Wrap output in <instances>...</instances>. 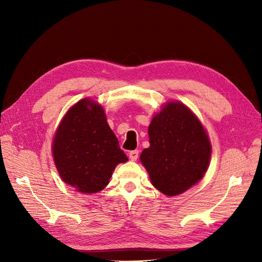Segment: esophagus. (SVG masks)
<instances>
[{
    "label": "esophagus",
    "instance_id": "obj_1",
    "mask_svg": "<svg viewBox=\"0 0 262 262\" xmlns=\"http://www.w3.org/2000/svg\"><path fill=\"white\" fill-rule=\"evenodd\" d=\"M129 157L131 161H137L139 158V150H131V152L129 153Z\"/></svg>",
    "mask_w": 262,
    "mask_h": 262
}]
</instances>
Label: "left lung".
<instances>
[{
    "mask_svg": "<svg viewBox=\"0 0 262 262\" xmlns=\"http://www.w3.org/2000/svg\"><path fill=\"white\" fill-rule=\"evenodd\" d=\"M148 137L149 147L140 158L157 190L177 195L202 179L211 144L200 121L184 104L168 102L150 121Z\"/></svg>",
    "mask_w": 262,
    "mask_h": 262,
    "instance_id": "8db88e82",
    "label": "left lung"
}]
</instances>
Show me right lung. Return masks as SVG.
Masks as SVG:
<instances>
[{
    "instance_id": "right-lung-1",
    "label": "right lung",
    "mask_w": 262,
    "mask_h": 262,
    "mask_svg": "<svg viewBox=\"0 0 262 262\" xmlns=\"http://www.w3.org/2000/svg\"><path fill=\"white\" fill-rule=\"evenodd\" d=\"M52 150L63 181L83 193L104 189L116 166L128 161L109 128L104 109L90 99L80 100L67 113Z\"/></svg>"
}]
</instances>
